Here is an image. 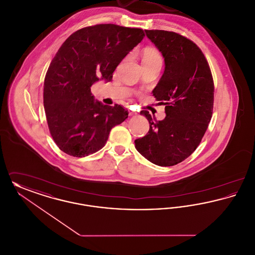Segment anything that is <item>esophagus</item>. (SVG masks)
I'll return each instance as SVG.
<instances>
[{"mask_svg": "<svg viewBox=\"0 0 255 255\" xmlns=\"http://www.w3.org/2000/svg\"><path fill=\"white\" fill-rule=\"evenodd\" d=\"M137 113L136 112H133V111H129V116H134L136 115Z\"/></svg>", "mask_w": 255, "mask_h": 255, "instance_id": "34e87169", "label": "esophagus"}]
</instances>
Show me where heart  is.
Returning <instances> with one entry per match:
<instances>
[{"label": "heart", "mask_w": 255, "mask_h": 255, "mask_svg": "<svg viewBox=\"0 0 255 255\" xmlns=\"http://www.w3.org/2000/svg\"><path fill=\"white\" fill-rule=\"evenodd\" d=\"M143 61H160L162 62V57L158 50L153 48H147L143 51Z\"/></svg>", "instance_id": "b5f03b06"}]
</instances>
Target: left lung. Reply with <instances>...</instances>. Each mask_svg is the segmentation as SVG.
<instances>
[{"label":"left lung","mask_w":255,"mask_h":255,"mask_svg":"<svg viewBox=\"0 0 255 255\" xmlns=\"http://www.w3.org/2000/svg\"><path fill=\"white\" fill-rule=\"evenodd\" d=\"M161 52L165 69L153 96L165 105L163 121L145 116L148 133L134 140L136 150L159 166H172L188 158L200 144L210 122L214 83L200 48L186 37L166 30H145Z\"/></svg>","instance_id":"1"}]
</instances>
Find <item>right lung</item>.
I'll list each match as a JSON object with an SVG mask.
<instances>
[{
  "label": "right lung",
  "mask_w": 255,
  "mask_h": 255,
  "mask_svg": "<svg viewBox=\"0 0 255 255\" xmlns=\"http://www.w3.org/2000/svg\"><path fill=\"white\" fill-rule=\"evenodd\" d=\"M144 36L141 28L100 24L78 29L62 44L46 73L43 95L49 133L61 151L76 158L94 154L112 128L128 118L122 105L96 100L91 87L111 81Z\"/></svg>",
  "instance_id": "add662e5"
}]
</instances>
